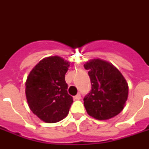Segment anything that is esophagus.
<instances>
[{
	"instance_id": "1",
	"label": "esophagus",
	"mask_w": 149,
	"mask_h": 149,
	"mask_svg": "<svg viewBox=\"0 0 149 149\" xmlns=\"http://www.w3.org/2000/svg\"><path fill=\"white\" fill-rule=\"evenodd\" d=\"M75 100H80L81 99V94L80 93H77V95L74 97Z\"/></svg>"
}]
</instances>
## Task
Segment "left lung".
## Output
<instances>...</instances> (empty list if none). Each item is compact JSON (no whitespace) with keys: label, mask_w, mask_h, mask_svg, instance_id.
<instances>
[{"label":"left lung","mask_w":149,"mask_h":149,"mask_svg":"<svg viewBox=\"0 0 149 149\" xmlns=\"http://www.w3.org/2000/svg\"><path fill=\"white\" fill-rule=\"evenodd\" d=\"M84 68L91 82V91L84 98L87 113L98 120L118 115L128 96L125 77L112 64L98 58L84 64Z\"/></svg>","instance_id":"8db88e82"}]
</instances>
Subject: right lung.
Wrapping results in <instances>:
<instances>
[{
  "mask_svg": "<svg viewBox=\"0 0 149 149\" xmlns=\"http://www.w3.org/2000/svg\"><path fill=\"white\" fill-rule=\"evenodd\" d=\"M69 66V62L61 57L50 56L41 60L27 78L25 94L29 107L45 122H58L69 113L73 102L65 81Z\"/></svg>",
  "mask_w": 149,
  "mask_h": 149,
  "instance_id": "1",
  "label": "right lung"
}]
</instances>
